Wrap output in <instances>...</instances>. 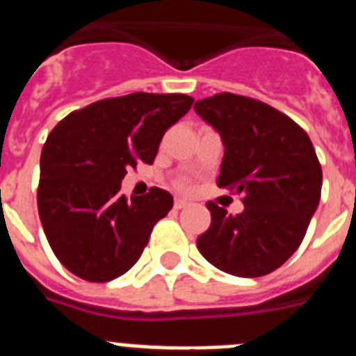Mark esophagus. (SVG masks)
<instances>
[{"label":"esophagus","instance_id":"obj_1","mask_svg":"<svg viewBox=\"0 0 356 356\" xmlns=\"http://www.w3.org/2000/svg\"><path fill=\"white\" fill-rule=\"evenodd\" d=\"M187 207H188V201L181 200V197H176V200H175V209H176V210L187 209Z\"/></svg>","mask_w":356,"mask_h":356}]
</instances>
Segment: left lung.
<instances>
[{
  "instance_id": "left-lung-1",
  "label": "left lung",
  "mask_w": 356,
  "mask_h": 356,
  "mask_svg": "<svg viewBox=\"0 0 356 356\" xmlns=\"http://www.w3.org/2000/svg\"><path fill=\"white\" fill-rule=\"evenodd\" d=\"M194 110L221 135L219 187L244 194V212L228 216L209 201L212 222L197 250L217 269L257 278L278 269L300 248L321 200L323 171L307 131L273 106L237 94H216Z\"/></svg>"
}]
</instances>
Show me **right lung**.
Wrapping results in <instances>:
<instances>
[{
  "label": "right lung",
  "instance_id": "add662e5",
  "mask_svg": "<svg viewBox=\"0 0 356 356\" xmlns=\"http://www.w3.org/2000/svg\"><path fill=\"white\" fill-rule=\"evenodd\" d=\"M185 94L134 92L65 115L40 155L37 207L62 266L87 282H110L140 259L151 229L172 209L168 191L119 194L128 168L153 163L169 127L187 114Z\"/></svg>",
  "mask_w": 356,
  "mask_h": 356
}]
</instances>
